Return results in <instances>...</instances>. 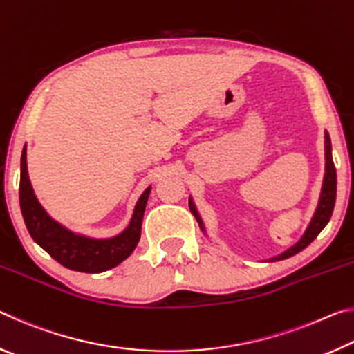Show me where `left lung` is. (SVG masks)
<instances>
[{
  "instance_id": "obj_1",
  "label": "left lung",
  "mask_w": 354,
  "mask_h": 354,
  "mask_svg": "<svg viewBox=\"0 0 354 354\" xmlns=\"http://www.w3.org/2000/svg\"><path fill=\"white\" fill-rule=\"evenodd\" d=\"M325 154H326V173H325V181H323V189H322V195H320V203H319V207H317V211L313 217V221H310V225L308 226L306 232H304V236L299 239V241L293 245L292 248H289L287 251H284L283 254L279 256H274L272 257L270 261H281V259H287V257H290L293 254L299 253V251L304 250L308 247V245L314 241V239L320 234V231L323 227L326 226V223L331 218V214H333V209H334V203H335V192H337V175H335V167L333 162V156H331V140H329V136L326 133L325 136ZM190 205V211L194 212L195 218L198 220V223L203 230V225H201V220L198 217V214H196L195 207Z\"/></svg>"
}]
</instances>
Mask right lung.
I'll return each mask as SVG.
<instances>
[{
	"instance_id": "1",
	"label": "right lung",
	"mask_w": 354,
	"mask_h": 354,
	"mask_svg": "<svg viewBox=\"0 0 354 354\" xmlns=\"http://www.w3.org/2000/svg\"><path fill=\"white\" fill-rule=\"evenodd\" d=\"M151 187L143 192L137 201L129 226L122 234L106 241L76 236L48 217L44 207L35 198L31 181L28 176L26 147L21 153L20 175V207L29 234L53 259L64 267L82 273H101L117 267L133 253L140 239L143 212Z\"/></svg>"
}]
</instances>
